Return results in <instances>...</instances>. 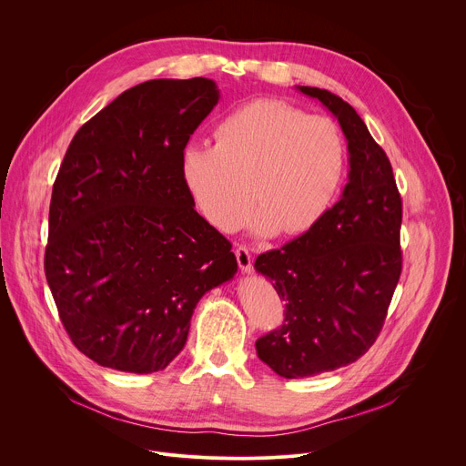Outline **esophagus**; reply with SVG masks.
Here are the masks:
<instances>
[{
	"instance_id": "esophagus-1",
	"label": "esophagus",
	"mask_w": 466,
	"mask_h": 466,
	"mask_svg": "<svg viewBox=\"0 0 466 466\" xmlns=\"http://www.w3.org/2000/svg\"><path fill=\"white\" fill-rule=\"evenodd\" d=\"M236 258H238V265H239L241 273L248 275V273L252 271V256H250V252H248L245 247L239 245V247L236 248Z\"/></svg>"
}]
</instances>
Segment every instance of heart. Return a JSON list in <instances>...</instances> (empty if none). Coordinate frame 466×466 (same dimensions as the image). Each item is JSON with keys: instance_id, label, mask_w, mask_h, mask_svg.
Wrapping results in <instances>:
<instances>
[{"instance_id": "1", "label": "heart", "mask_w": 466, "mask_h": 466, "mask_svg": "<svg viewBox=\"0 0 466 466\" xmlns=\"http://www.w3.org/2000/svg\"><path fill=\"white\" fill-rule=\"evenodd\" d=\"M216 140V146L189 144L180 157L184 187L216 230H239L252 197L259 205L254 216L259 236L304 234L334 203L345 173V142L329 117L256 99L218 125Z\"/></svg>"}]
</instances>
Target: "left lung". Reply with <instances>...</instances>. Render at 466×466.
I'll list each match as a JSON object with an SVG mask.
<instances>
[{
    "mask_svg": "<svg viewBox=\"0 0 466 466\" xmlns=\"http://www.w3.org/2000/svg\"><path fill=\"white\" fill-rule=\"evenodd\" d=\"M297 90L338 117L350 171L341 198L311 230L254 261L286 300L284 324L256 341V354L288 380L360 360L380 334L402 273V198L385 151L339 96Z\"/></svg>",
    "mask_w": 466,
    "mask_h": 466,
    "instance_id": "8db88e82",
    "label": "left lung"
}]
</instances>
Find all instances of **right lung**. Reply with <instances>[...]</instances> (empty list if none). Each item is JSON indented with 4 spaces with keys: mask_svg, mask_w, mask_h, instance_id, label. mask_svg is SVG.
Returning <instances> with one entry per match:
<instances>
[{
    "mask_svg": "<svg viewBox=\"0 0 466 466\" xmlns=\"http://www.w3.org/2000/svg\"><path fill=\"white\" fill-rule=\"evenodd\" d=\"M218 101L212 79H153L97 112L66 151L44 269L70 339L101 367L164 370L197 302L238 271L180 177L182 151Z\"/></svg>",
    "mask_w": 466,
    "mask_h": 466,
    "instance_id": "1",
    "label": "right lung"
}]
</instances>
